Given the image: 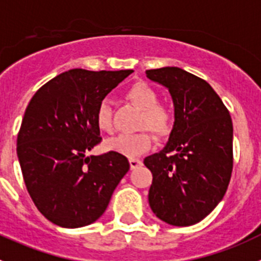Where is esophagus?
I'll use <instances>...</instances> for the list:
<instances>
[{"instance_id": "34e87169", "label": "esophagus", "mask_w": 261, "mask_h": 261, "mask_svg": "<svg viewBox=\"0 0 261 261\" xmlns=\"http://www.w3.org/2000/svg\"><path fill=\"white\" fill-rule=\"evenodd\" d=\"M142 165V160L139 159H130V168L131 169H135L138 166Z\"/></svg>"}]
</instances>
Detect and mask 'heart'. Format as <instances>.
Returning <instances> with one entry per match:
<instances>
[{"label": "heart", "instance_id": "obj_1", "mask_svg": "<svg viewBox=\"0 0 261 261\" xmlns=\"http://www.w3.org/2000/svg\"><path fill=\"white\" fill-rule=\"evenodd\" d=\"M126 97L134 105L142 109L139 127L148 128L157 138H166L174 130L175 113L168 105L159 104V93L149 84L136 82L126 91ZM96 126L104 133H112V109L108 101H102L96 112ZM152 145V136L147 130H140L135 134H121L108 142V148L125 154L136 157L147 152Z\"/></svg>", "mask_w": 261, "mask_h": 261}]
</instances>
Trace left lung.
<instances>
[{"instance_id":"8db88e82","label":"left lung","mask_w":261,"mask_h":261,"mask_svg":"<svg viewBox=\"0 0 261 261\" xmlns=\"http://www.w3.org/2000/svg\"><path fill=\"white\" fill-rule=\"evenodd\" d=\"M169 88L175 126L163 151L144 159L152 171L148 200L169 225L201 221L224 198L233 171V122L210 84L179 67L145 71Z\"/></svg>"}]
</instances>
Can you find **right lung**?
<instances>
[{"label": "right lung", "instance_id": "right-lung-1", "mask_svg": "<svg viewBox=\"0 0 261 261\" xmlns=\"http://www.w3.org/2000/svg\"><path fill=\"white\" fill-rule=\"evenodd\" d=\"M131 72L65 71L40 87L25 109L16 139L23 179L40 213L58 226L95 222L130 170L118 152L87 153L101 142L98 105Z\"/></svg>", "mask_w": 261, "mask_h": 261}]
</instances>
